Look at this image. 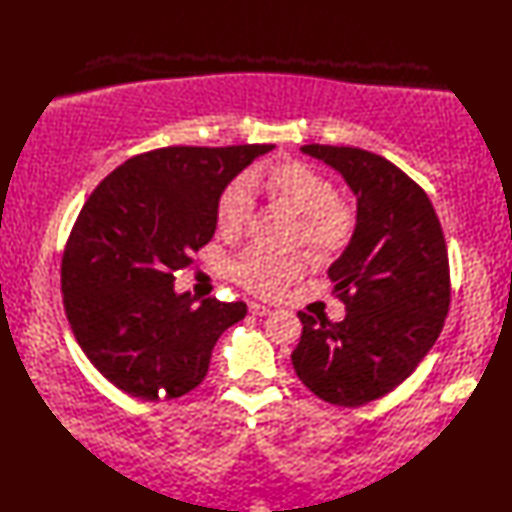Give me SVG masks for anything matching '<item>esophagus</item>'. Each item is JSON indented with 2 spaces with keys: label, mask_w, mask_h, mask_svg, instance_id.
<instances>
[{
  "label": "esophagus",
  "mask_w": 512,
  "mask_h": 512,
  "mask_svg": "<svg viewBox=\"0 0 512 512\" xmlns=\"http://www.w3.org/2000/svg\"><path fill=\"white\" fill-rule=\"evenodd\" d=\"M248 312L250 314H253V317H268V314L270 312H273V310H270L268 306H262V303H248Z\"/></svg>",
  "instance_id": "obj_1"
}]
</instances>
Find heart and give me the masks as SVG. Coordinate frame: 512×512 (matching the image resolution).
I'll use <instances>...</instances> for the list:
<instances>
[{
    "label": "heart",
    "mask_w": 512,
    "mask_h": 512,
    "mask_svg": "<svg viewBox=\"0 0 512 512\" xmlns=\"http://www.w3.org/2000/svg\"><path fill=\"white\" fill-rule=\"evenodd\" d=\"M253 189H268L301 213L297 237L312 253L328 257L350 244L356 228L352 209L339 200L334 182L303 160H279L226 182L215 200V222L224 235L244 231L253 211ZM231 273L255 295L275 297L303 275V259L253 246L237 255Z\"/></svg>",
    "instance_id": "b5f03b06"
}]
</instances>
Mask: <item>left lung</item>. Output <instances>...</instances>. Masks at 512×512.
Wrapping results in <instances>:
<instances>
[{
  "label": "left lung",
  "mask_w": 512,
  "mask_h": 512,
  "mask_svg": "<svg viewBox=\"0 0 512 512\" xmlns=\"http://www.w3.org/2000/svg\"><path fill=\"white\" fill-rule=\"evenodd\" d=\"M356 193L352 242L330 266L345 319L299 312L292 365L314 396L361 407L409 378L436 343L451 303L447 242L436 209L394 162L356 147L303 145Z\"/></svg>",
  "instance_id": "obj_1"
}]
</instances>
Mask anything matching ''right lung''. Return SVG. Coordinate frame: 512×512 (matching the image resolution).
I'll list each match as a JSON object with an SVG mask.
<instances>
[{"label": "right lung", "mask_w": 512, "mask_h": 512, "mask_svg": "<svg viewBox=\"0 0 512 512\" xmlns=\"http://www.w3.org/2000/svg\"><path fill=\"white\" fill-rule=\"evenodd\" d=\"M275 145L162 147L116 167L85 200L61 259L63 308L81 350L125 394L180 398L209 372L246 303L176 295L178 270L215 233L226 182Z\"/></svg>", "instance_id": "right-lung-1"}]
</instances>
